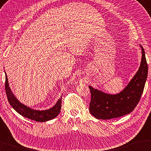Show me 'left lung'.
<instances>
[{"label": "left lung", "mask_w": 151, "mask_h": 151, "mask_svg": "<svg viewBox=\"0 0 151 151\" xmlns=\"http://www.w3.org/2000/svg\"><path fill=\"white\" fill-rule=\"evenodd\" d=\"M142 58L140 68L124 90L116 94H109L89 86L91 92L90 112L97 119L110 120L128 114L139 102L148 76L145 50L140 45Z\"/></svg>", "instance_id": "left-lung-1"}]
</instances>
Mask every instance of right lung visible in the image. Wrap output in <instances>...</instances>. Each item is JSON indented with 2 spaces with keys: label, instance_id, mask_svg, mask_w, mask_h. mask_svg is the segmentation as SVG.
<instances>
[{
  "label": "right lung",
  "instance_id": "1",
  "mask_svg": "<svg viewBox=\"0 0 151 151\" xmlns=\"http://www.w3.org/2000/svg\"><path fill=\"white\" fill-rule=\"evenodd\" d=\"M5 73V91L7 96V99L10 104L13 108V109L21 114L23 116L29 118V119L33 120L37 122H45L55 118L58 116L61 111V99L62 97L58 100V102L54 105L52 108L47 110H37L31 108L28 106L21 103L19 100H17L15 96L13 94L9 87L8 78Z\"/></svg>",
  "mask_w": 151,
  "mask_h": 151
}]
</instances>
